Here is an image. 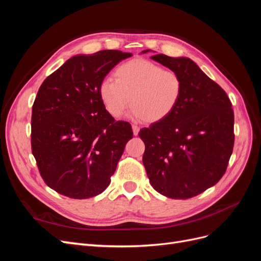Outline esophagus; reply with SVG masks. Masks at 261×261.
I'll return each mask as SVG.
<instances>
[{
    "label": "esophagus",
    "instance_id": "34e87169",
    "mask_svg": "<svg viewBox=\"0 0 261 261\" xmlns=\"http://www.w3.org/2000/svg\"><path fill=\"white\" fill-rule=\"evenodd\" d=\"M132 128H133V134H134V135L137 136L138 133H139V127H138V126L137 125H133Z\"/></svg>",
    "mask_w": 261,
    "mask_h": 261
}]
</instances>
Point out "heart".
I'll list each match as a JSON object with an SVG mask.
<instances>
[{
    "label": "heart",
    "instance_id": "b5f03b06",
    "mask_svg": "<svg viewBox=\"0 0 261 261\" xmlns=\"http://www.w3.org/2000/svg\"><path fill=\"white\" fill-rule=\"evenodd\" d=\"M99 93L107 111L113 117H121L130 100L132 117L156 123L167 118L177 107L183 93V82L173 70L137 59L118 66L114 80L106 78L100 84Z\"/></svg>",
    "mask_w": 261,
    "mask_h": 261
}]
</instances>
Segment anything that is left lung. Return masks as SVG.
Instances as JSON below:
<instances>
[{"label": "left lung", "mask_w": 261, "mask_h": 261, "mask_svg": "<svg viewBox=\"0 0 261 261\" xmlns=\"http://www.w3.org/2000/svg\"><path fill=\"white\" fill-rule=\"evenodd\" d=\"M145 50L141 53H147ZM151 59L177 73L183 93L167 118L139 132L151 186L173 199H187L223 176L234 146V112L225 91L188 58Z\"/></svg>", "instance_id": "1"}]
</instances>
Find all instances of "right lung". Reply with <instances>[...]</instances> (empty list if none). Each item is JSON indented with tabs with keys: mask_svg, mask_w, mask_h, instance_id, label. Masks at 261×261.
Masks as SVG:
<instances>
[{
	"mask_svg": "<svg viewBox=\"0 0 261 261\" xmlns=\"http://www.w3.org/2000/svg\"><path fill=\"white\" fill-rule=\"evenodd\" d=\"M132 55L118 50L74 55L39 88L31 149L45 184L59 194L86 199L110 185L133 130L107 111L99 88L110 70Z\"/></svg>",
	"mask_w": 261,
	"mask_h": 261,
	"instance_id": "right-lung-1",
	"label": "right lung"
}]
</instances>
